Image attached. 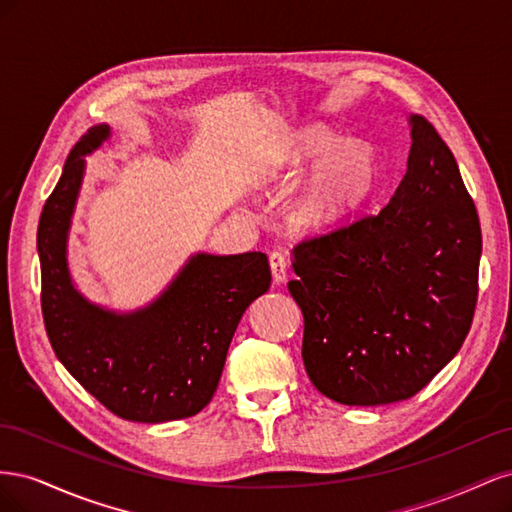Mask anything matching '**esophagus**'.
I'll return each mask as SVG.
<instances>
[{"mask_svg":"<svg viewBox=\"0 0 512 512\" xmlns=\"http://www.w3.org/2000/svg\"><path fill=\"white\" fill-rule=\"evenodd\" d=\"M269 265H271V273H273V280L275 284H284L286 277H288V260L284 252H271L269 256Z\"/></svg>","mask_w":512,"mask_h":512,"instance_id":"obj_1","label":"esophagus"}]
</instances>
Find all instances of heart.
Wrapping results in <instances>:
<instances>
[{
	"mask_svg": "<svg viewBox=\"0 0 512 512\" xmlns=\"http://www.w3.org/2000/svg\"><path fill=\"white\" fill-rule=\"evenodd\" d=\"M316 164L292 205V220L305 228L327 226L359 207L376 179V158L365 143H342L327 128H303L284 143L277 168L294 177Z\"/></svg>",
	"mask_w": 512,
	"mask_h": 512,
	"instance_id": "b5f03b06",
	"label": "heart"
}]
</instances>
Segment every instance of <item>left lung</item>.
<instances>
[{"label":"left lung","instance_id":"1","mask_svg":"<svg viewBox=\"0 0 512 512\" xmlns=\"http://www.w3.org/2000/svg\"><path fill=\"white\" fill-rule=\"evenodd\" d=\"M408 170L389 205L292 250L303 365L346 406L416 395L459 352L478 297V213L453 151L410 115Z\"/></svg>","mask_w":512,"mask_h":512}]
</instances>
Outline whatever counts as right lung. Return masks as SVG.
Wrapping results in <instances>:
<instances>
[{
  "label": "right lung",
  "instance_id": "obj_1",
  "mask_svg": "<svg viewBox=\"0 0 512 512\" xmlns=\"http://www.w3.org/2000/svg\"><path fill=\"white\" fill-rule=\"evenodd\" d=\"M111 128H91L74 145L38 224L42 316L70 374L104 408L134 423H166L203 410L222 376L237 324L271 286L267 254L198 252L156 301L119 314L87 301L68 269V230L85 156Z\"/></svg>",
  "mask_w": 512,
  "mask_h": 512
}]
</instances>
